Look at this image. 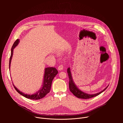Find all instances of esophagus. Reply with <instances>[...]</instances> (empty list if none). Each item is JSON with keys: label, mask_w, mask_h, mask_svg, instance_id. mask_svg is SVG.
<instances>
[{"label": "esophagus", "mask_w": 123, "mask_h": 123, "mask_svg": "<svg viewBox=\"0 0 123 123\" xmlns=\"http://www.w3.org/2000/svg\"><path fill=\"white\" fill-rule=\"evenodd\" d=\"M63 69V65H60L58 67V69L59 70V71H62Z\"/></svg>", "instance_id": "esophagus-1"}]
</instances>
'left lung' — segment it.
<instances>
[{
    "instance_id": "8db88e82",
    "label": "left lung",
    "mask_w": 123,
    "mask_h": 123,
    "mask_svg": "<svg viewBox=\"0 0 123 123\" xmlns=\"http://www.w3.org/2000/svg\"><path fill=\"white\" fill-rule=\"evenodd\" d=\"M67 73L68 74V78H69V89L70 91H71L74 96L77 97L78 98H81V99H90L91 98H92L94 97H95L100 94H101L102 92H103L104 91L106 90L107 89V87H108L109 85L105 88L104 90H103L102 91L95 93L93 94H87L86 93H85L84 92H83L82 91H80L75 83H74L73 81V79L72 77V75L71 74V69H70V68H68L67 69Z\"/></svg>"
}]
</instances>
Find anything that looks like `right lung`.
<instances>
[{
  "instance_id": "1",
  "label": "right lung",
  "mask_w": 123,
  "mask_h": 123,
  "mask_svg": "<svg viewBox=\"0 0 123 123\" xmlns=\"http://www.w3.org/2000/svg\"><path fill=\"white\" fill-rule=\"evenodd\" d=\"M19 43V39H17L16 41L14 42L12 49H11V55L9 61V68L10 70V65L11 62L12 60V57L13 55V49L18 45ZM57 70L54 67H48L45 68V72L44 75V80L43 82L42 86H41V88L36 93H33V94H25L19 90L17 89L15 86L13 85L14 88L15 90L18 92L20 94L22 95L24 97L32 100H39L40 99L43 98L49 92V91L51 89V86L52 84V81L53 80L57 74H58Z\"/></svg>"
}]
</instances>
